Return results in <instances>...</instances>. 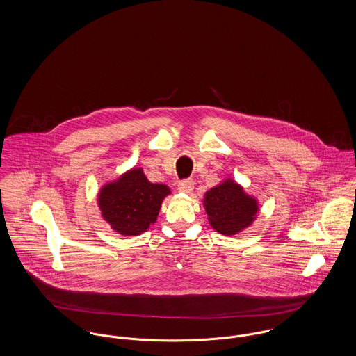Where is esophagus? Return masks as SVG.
<instances>
[{
    "mask_svg": "<svg viewBox=\"0 0 356 356\" xmlns=\"http://www.w3.org/2000/svg\"><path fill=\"white\" fill-rule=\"evenodd\" d=\"M177 188H179L180 192H183V193H191L192 189H193V181L191 179H184V180L179 181Z\"/></svg>",
    "mask_w": 356,
    "mask_h": 356,
    "instance_id": "esophagus-1",
    "label": "esophagus"
}]
</instances>
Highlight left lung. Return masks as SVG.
<instances>
[{
	"label": "left lung",
	"mask_w": 356,
	"mask_h": 356,
	"mask_svg": "<svg viewBox=\"0 0 356 356\" xmlns=\"http://www.w3.org/2000/svg\"><path fill=\"white\" fill-rule=\"evenodd\" d=\"M204 206L212 227L225 235L249 226L258 211L255 200L231 180L207 191Z\"/></svg>",
	"instance_id": "obj_1"
}]
</instances>
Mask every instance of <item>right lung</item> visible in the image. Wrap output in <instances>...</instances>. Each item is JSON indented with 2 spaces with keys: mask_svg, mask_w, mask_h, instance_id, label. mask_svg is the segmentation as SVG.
I'll use <instances>...</instances> for the list:
<instances>
[{
  "mask_svg": "<svg viewBox=\"0 0 356 356\" xmlns=\"http://www.w3.org/2000/svg\"><path fill=\"white\" fill-rule=\"evenodd\" d=\"M168 193L167 186L152 184L143 169H133L102 188L99 207L113 230L122 235H138L156 222Z\"/></svg>",
  "mask_w": 356,
  "mask_h": 356,
  "instance_id": "add662e5",
  "label": "right lung"
}]
</instances>
